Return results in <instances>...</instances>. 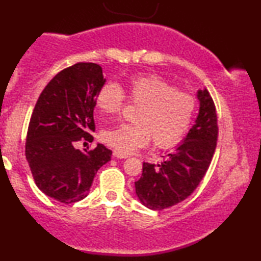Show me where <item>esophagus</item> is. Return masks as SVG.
<instances>
[{
	"label": "esophagus",
	"mask_w": 261,
	"mask_h": 261,
	"mask_svg": "<svg viewBox=\"0 0 261 261\" xmlns=\"http://www.w3.org/2000/svg\"><path fill=\"white\" fill-rule=\"evenodd\" d=\"M113 155H114V158H119V159H126V158H128L127 153L117 151V149H115V151L113 152Z\"/></svg>",
	"instance_id": "1"
}]
</instances>
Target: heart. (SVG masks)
I'll list each match as a JSON object with an SVG mask.
<instances>
[{
    "mask_svg": "<svg viewBox=\"0 0 261 261\" xmlns=\"http://www.w3.org/2000/svg\"><path fill=\"white\" fill-rule=\"evenodd\" d=\"M128 101L140 107L134 114L135 123H121L101 133L102 140L123 153L146 146L153 138L163 148L177 145L188 133L196 110V98L155 74L135 76L126 84ZM126 97L119 84H103L96 96L102 113L115 115L122 110Z\"/></svg>",
    "mask_w": 261,
    "mask_h": 261,
    "instance_id": "b5f03b06",
    "label": "heart"
}]
</instances>
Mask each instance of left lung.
Listing matches in <instances>:
<instances>
[{
    "mask_svg": "<svg viewBox=\"0 0 261 261\" xmlns=\"http://www.w3.org/2000/svg\"><path fill=\"white\" fill-rule=\"evenodd\" d=\"M198 116L176 151L160 164L144 163L140 179L135 181L139 201L152 210L170 208L184 201L205 176L216 148L217 115L209 91H197Z\"/></svg>",
    "mask_w": 261,
    "mask_h": 261,
    "instance_id": "1",
    "label": "left lung"
}]
</instances>
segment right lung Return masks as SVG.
Returning <instances> with one entry per match:
<instances>
[{
  "label": "right lung",
  "mask_w": 261,
  "mask_h": 261,
  "mask_svg": "<svg viewBox=\"0 0 261 261\" xmlns=\"http://www.w3.org/2000/svg\"><path fill=\"white\" fill-rule=\"evenodd\" d=\"M105 83L98 64H74L49 81L32 113L26 159L34 181L46 196L65 204L87 197L95 174L112 156L102 144L91 151L76 147L94 140L96 96Z\"/></svg>",
  "instance_id": "1"
}]
</instances>
